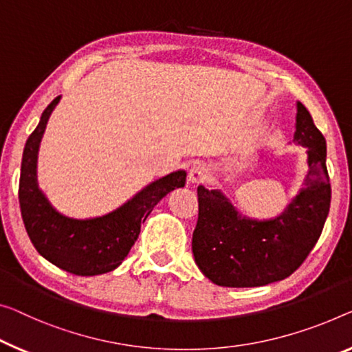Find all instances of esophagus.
<instances>
[{
  "instance_id": "1",
  "label": "esophagus",
  "mask_w": 352,
  "mask_h": 352,
  "mask_svg": "<svg viewBox=\"0 0 352 352\" xmlns=\"http://www.w3.org/2000/svg\"><path fill=\"white\" fill-rule=\"evenodd\" d=\"M208 177V168L204 164H195L188 171V181L193 184L203 182Z\"/></svg>"
}]
</instances>
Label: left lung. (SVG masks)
I'll return each mask as SVG.
<instances>
[{
  "mask_svg": "<svg viewBox=\"0 0 352 352\" xmlns=\"http://www.w3.org/2000/svg\"><path fill=\"white\" fill-rule=\"evenodd\" d=\"M294 138L308 149L304 187L282 217H241L217 190L198 186V220L192 237L195 263L219 286L252 288L289 277L320 239L331 208L326 140L297 102Z\"/></svg>",
  "mask_w": 352,
  "mask_h": 352,
  "instance_id": "obj_1",
  "label": "left lung"
}]
</instances>
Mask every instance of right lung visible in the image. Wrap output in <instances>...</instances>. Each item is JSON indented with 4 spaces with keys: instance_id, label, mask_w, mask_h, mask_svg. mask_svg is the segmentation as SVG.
I'll use <instances>...</instances> for the list:
<instances>
[{
    "instance_id": "obj_1",
    "label": "right lung",
    "mask_w": 352,
    "mask_h": 352,
    "mask_svg": "<svg viewBox=\"0 0 352 352\" xmlns=\"http://www.w3.org/2000/svg\"><path fill=\"white\" fill-rule=\"evenodd\" d=\"M61 97L41 116L23 149L19 203L26 232L42 256L74 275L91 277L116 269L137 241L140 228L162 198L175 187H184L186 171H175L143 188L115 212L93 220H74L58 214L36 184L37 149L48 118Z\"/></svg>"
}]
</instances>
